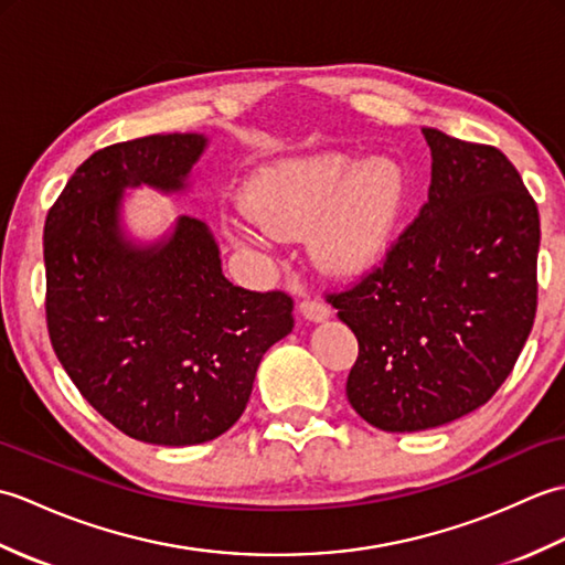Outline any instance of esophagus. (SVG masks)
<instances>
[{
    "label": "esophagus",
    "instance_id": "1",
    "mask_svg": "<svg viewBox=\"0 0 565 565\" xmlns=\"http://www.w3.org/2000/svg\"><path fill=\"white\" fill-rule=\"evenodd\" d=\"M298 310H301V316L310 322H322L330 318V308L320 301H303L301 306H298Z\"/></svg>",
    "mask_w": 565,
    "mask_h": 565
}]
</instances>
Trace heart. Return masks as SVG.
<instances>
[{
	"label": "heart",
	"instance_id": "b5f03b06",
	"mask_svg": "<svg viewBox=\"0 0 565 565\" xmlns=\"http://www.w3.org/2000/svg\"><path fill=\"white\" fill-rule=\"evenodd\" d=\"M405 201L401 167L386 158L356 162L326 150L276 160L247 182V206L223 221L239 247H259L274 233H308L310 255L322 269L352 276L388 249Z\"/></svg>",
	"mask_w": 565,
	"mask_h": 565
}]
</instances>
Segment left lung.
<instances>
[{
  "label": "left lung",
  "mask_w": 565,
  "mask_h": 565,
  "mask_svg": "<svg viewBox=\"0 0 565 565\" xmlns=\"http://www.w3.org/2000/svg\"><path fill=\"white\" fill-rule=\"evenodd\" d=\"M429 199L383 267L330 296L359 342L347 401L383 431L449 425L510 376L536 316L539 211L498 148L423 128Z\"/></svg>",
  "instance_id": "1"
}]
</instances>
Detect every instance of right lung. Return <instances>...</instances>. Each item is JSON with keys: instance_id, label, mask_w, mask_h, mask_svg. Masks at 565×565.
I'll list each match as a JSON object with an SVG mask.
<instances>
[{"instance_id": "add662e5", "label": "right lung", "mask_w": 565, "mask_h": 565, "mask_svg": "<svg viewBox=\"0 0 565 565\" xmlns=\"http://www.w3.org/2000/svg\"><path fill=\"white\" fill-rule=\"evenodd\" d=\"M201 134L148 136L94 152L45 218L47 332L87 403L124 435L191 447L245 413L264 352L294 330L281 291L223 276L206 223L177 215L158 237L126 221L128 191L186 199Z\"/></svg>"}]
</instances>
